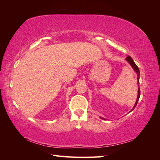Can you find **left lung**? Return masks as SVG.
I'll list each match as a JSON object with an SVG mask.
<instances>
[{
  "instance_id": "1",
  "label": "left lung",
  "mask_w": 160,
  "mask_h": 160,
  "mask_svg": "<svg viewBox=\"0 0 160 160\" xmlns=\"http://www.w3.org/2000/svg\"><path fill=\"white\" fill-rule=\"evenodd\" d=\"M125 60H126L129 63V65L132 66V67L133 68V69L134 70V71L136 72V74H137V75H138V83L139 84V75H140V72H139V68H138V67L135 65V63L134 62V61H133V60L132 59V58L130 56H128L127 57H126V59H125ZM139 97H140V89H139V88H138V98H137V99H136V101H135V105H134V106H133V109H132V111H132L134 109H135V106L137 105V103H138V101H139ZM130 111V112H131ZM101 119H104V118H101Z\"/></svg>"
}]
</instances>
